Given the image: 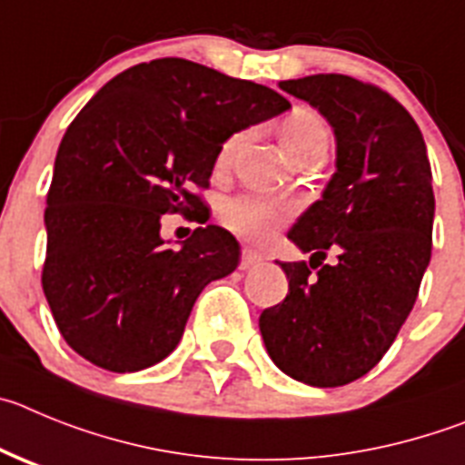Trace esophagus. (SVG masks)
Listing matches in <instances>:
<instances>
[{"label": "esophagus", "mask_w": 465, "mask_h": 465, "mask_svg": "<svg viewBox=\"0 0 465 465\" xmlns=\"http://www.w3.org/2000/svg\"><path fill=\"white\" fill-rule=\"evenodd\" d=\"M263 262V257L259 252H254V250H242V254H241V263H238V269L241 271H248V269H252V266H257V263H262Z\"/></svg>", "instance_id": "1"}]
</instances>
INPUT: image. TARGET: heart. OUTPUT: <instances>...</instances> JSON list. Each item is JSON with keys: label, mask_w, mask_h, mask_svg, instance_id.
Returning a JSON list of instances; mask_svg holds the SVG:
<instances>
[{"label": "heart", "mask_w": 465, "mask_h": 465, "mask_svg": "<svg viewBox=\"0 0 465 465\" xmlns=\"http://www.w3.org/2000/svg\"><path fill=\"white\" fill-rule=\"evenodd\" d=\"M280 132H282L284 148L290 150L296 162L315 160V157L324 160L326 148H329V129L315 111L296 108L282 120ZM241 141L242 134L233 132L220 143L217 148L220 169H227L232 164ZM292 213H294V206L287 202H275V199L259 194H238L229 196L220 206V220L229 232L238 233V236L250 238V241H266L282 227V223Z\"/></svg>", "instance_id": "obj_1"}]
</instances>
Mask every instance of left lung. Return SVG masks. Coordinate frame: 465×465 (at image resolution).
<instances>
[{
    "mask_svg": "<svg viewBox=\"0 0 465 465\" xmlns=\"http://www.w3.org/2000/svg\"><path fill=\"white\" fill-rule=\"evenodd\" d=\"M280 87L329 120L338 157L320 202L287 233L311 263H280L290 292L259 329L282 373L342 387L387 354L420 294L433 245L430 164L417 123L382 87L345 74Z\"/></svg>",
    "mask_w": 465,
    "mask_h": 465,
    "instance_id": "left-lung-1",
    "label": "left lung"
}]
</instances>
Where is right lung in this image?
<instances>
[{"instance_id": "right-lung-1", "label": "right lung", "mask_w": 465, "mask_h": 465, "mask_svg": "<svg viewBox=\"0 0 465 465\" xmlns=\"http://www.w3.org/2000/svg\"><path fill=\"white\" fill-rule=\"evenodd\" d=\"M287 108L271 87L181 57L132 66L85 104L57 148L41 273L74 352L113 373L173 352L196 296L236 269L241 248L207 224L166 249L161 215L208 223L194 190L211 185L220 143Z\"/></svg>"}]
</instances>
